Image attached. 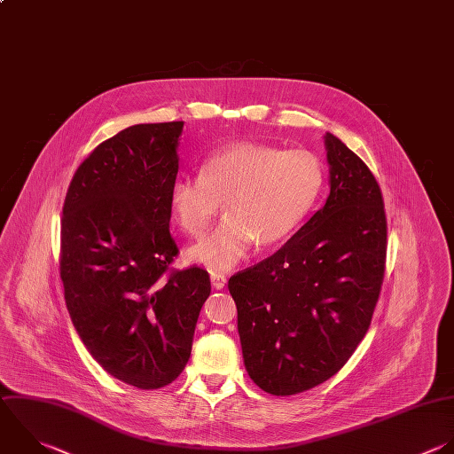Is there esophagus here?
<instances>
[{"instance_id":"obj_1","label":"esophagus","mask_w":454,"mask_h":454,"mask_svg":"<svg viewBox=\"0 0 454 454\" xmlns=\"http://www.w3.org/2000/svg\"><path fill=\"white\" fill-rule=\"evenodd\" d=\"M225 282H227V278H225L223 275H220V273H211V284H213L215 289H223Z\"/></svg>"}]
</instances>
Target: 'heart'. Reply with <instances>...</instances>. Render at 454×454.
<instances>
[{
    "instance_id": "1",
    "label": "heart",
    "mask_w": 454,
    "mask_h": 454,
    "mask_svg": "<svg viewBox=\"0 0 454 454\" xmlns=\"http://www.w3.org/2000/svg\"><path fill=\"white\" fill-rule=\"evenodd\" d=\"M321 188L323 168L312 153L238 142L215 151L200 174L179 176L168 204L176 225L200 238L223 202L222 223L188 250L192 261L222 273L243 261L254 241L271 247L293 234Z\"/></svg>"
}]
</instances>
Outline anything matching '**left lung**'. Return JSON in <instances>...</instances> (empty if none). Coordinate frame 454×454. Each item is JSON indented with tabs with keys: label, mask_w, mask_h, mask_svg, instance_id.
Masks as SVG:
<instances>
[{
	"label": "left lung",
	"mask_w": 454,
	"mask_h": 454,
	"mask_svg": "<svg viewBox=\"0 0 454 454\" xmlns=\"http://www.w3.org/2000/svg\"><path fill=\"white\" fill-rule=\"evenodd\" d=\"M330 195L273 255L229 278L245 367L293 395L332 378L364 339L381 291L387 218L367 165L326 133Z\"/></svg>",
	"instance_id": "8db88e82"
}]
</instances>
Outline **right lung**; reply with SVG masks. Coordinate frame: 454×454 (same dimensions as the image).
Instances as JSON below:
<instances>
[{"instance_id":"obj_1","label":"right lung","mask_w":454,"mask_h":454,"mask_svg":"<svg viewBox=\"0 0 454 454\" xmlns=\"http://www.w3.org/2000/svg\"><path fill=\"white\" fill-rule=\"evenodd\" d=\"M184 122L137 124L99 144L64 202L60 277L73 325L114 378L153 390L184 369L211 293L199 266L174 270L170 184Z\"/></svg>"}]
</instances>
